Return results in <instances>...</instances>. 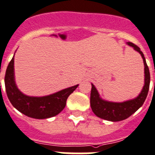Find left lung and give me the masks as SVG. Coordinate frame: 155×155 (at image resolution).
I'll list each match as a JSON object with an SVG mask.
<instances>
[{"label":"left lung","mask_w":155,"mask_h":155,"mask_svg":"<svg viewBox=\"0 0 155 155\" xmlns=\"http://www.w3.org/2000/svg\"><path fill=\"white\" fill-rule=\"evenodd\" d=\"M126 44L135 50L143 58L144 64V85L143 87L142 91L139 95L131 100H128L122 102H114L104 100L100 96V94L91 83L92 88L91 93V107L93 112L97 117L111 121V122H119L124 120L135 113L144 103L145 99L148 94L149 87H150V72L146 62V59L140 48L131 42H127Z\"/></svg>","instance_id":"obj_1"}]
</instances>
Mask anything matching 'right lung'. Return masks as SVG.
Here are the masks:
<instances>
[{"label": "right lung", "mask_w": 155, "mask_h": 155, "mask_svg": "<svg viewBox=\"0 0 155 155\" xmlns=\"http://www.w3.org/2000/svg\"><path fill=\"white\" fill-rule=\"evenodd\" d=\"M15 54L8 65L5 77L7 95L13 107L26 116L37 119H45L58 115L66 105L68 96L79 84L46 96H28L20 91L15 83Z\"/></svg>", "instance_id": "1"}]
</instances>
